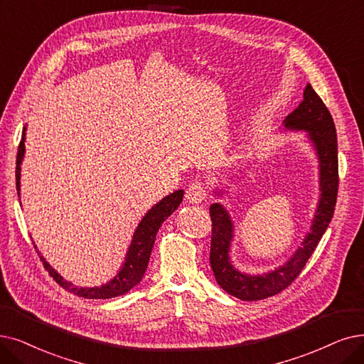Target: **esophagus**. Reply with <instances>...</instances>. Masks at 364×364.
<instances>
[{
	"label": "esophagus",
	"mask_w": 364,
	"mask_h": 364,
	"mask_svg": "<svg viewBox=\"0 0 364 364\" xmlns=\"http://www.w3.org/2000/svg\"><path fill=\"white\" fill-rule=\"evenodd\" d=\"M206 196H208L206 185L198 179L193 181L186 188V198L190 200L191 203H201L203 200L206 198Z\"/></svg>",
	"instance_id": "esophagus-1"
}]
</instances>
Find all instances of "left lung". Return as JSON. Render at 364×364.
I'll list each match as a JSON object with an SVG mask.
<instances>
[{"label":"left lung","mask_w":364,"mask_h":364,"mask_svg":"<svg viewBox=\"0 0 364 364\" xmlns=\"http://www.w3.org/2000/svg\"><path fill=\"white\" fill-rule=\"evenodd\" d=\"M285 127L291 129L308 132L319 158V185L321 198L315 215L311 232L303 242V246L288 263L267 274H243L230 264L228 248L232 237V224L228 213L218 203L210 206L212 240H210V266L216 282L231 296L240 300H261L279 294L282 289L291 285L306 266L308 259L326 232L336 206L339 188V164H338V136L331 114L324 101L308 83L303 91V101L299 107L287 116Z\"/></svg>","instance_id":"1"}]
</instances>
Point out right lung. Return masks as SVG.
<instances>
[{
	"label": "right lung",
	"instance_id": "add662e5",
	"mask_svg": "<svg viewBox=\"0 0 364 364\" xmlns=\"http://www.w3.org/2000/svg\"><path fill=\"white\" fill-rule=\"evenodd\" d=\"M25 128H23V134L22 140L19 143L18 148V156H16V190L19 196V188H21V163L23 158L25 152ZM183 197V191H174L173 194L164 197L161 201L156 203V205L144 215L141 223L139 224L132 245L128 248V254L125 258L124 267L121 272L114 276V278L103 285V287H97V288H77L73 284L64 281L60 274H58L48 263L46 259L43 258L40 254V259L43 261V266L49 272V274L56 281V284H60L63 288L68 289L70 293L77 294L85 299H112V297H118L125 293H128L134 285H137L144 272H146L148 263H149V257L154 248V242L156 237V231L161 227V224L167 220V218L178 209L181 205Z\"/></svg>",
	"mask_w": 364,
	"mask_h": 364
}]
</instances>
